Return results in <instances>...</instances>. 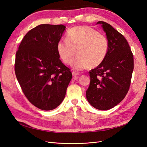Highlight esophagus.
<instances>
[{"label": "esophagus", "mask_w": 147, "mask_h": 147, "mask_svg": "<svg viewBox=\"0 0 147 147\" xmlns=\"http://www.w3.org/2000/svg\"><path fill=\"white\" fill-rule=\"evenodd\" d=\"M72 75H73V76H74V77H77L78 75H80V74H79V73L76 72H74V71H73V72H72Z\"/></svg>", "instance_id": "34e87169"}]
</instances>
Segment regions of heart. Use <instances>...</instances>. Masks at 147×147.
Wrapping results in <instances>:
<instances>
[{"mask_svg":"<svg viewBox=\"0 0 147 147\" xmlns=\"http://www.w3.org/2000/svg\"><path fill=\"white\" fill-rule=\"evenodd\" d=\"M109 50V40L105 35L96 29L82 26L69 29L65 40L57 43L56 50L60 59L65 64L72 63L75 70H83L88 67H95L105 59Z\"/></svg>","mask_w":147,"mask_h":147,"instance_id":"heart-1","label":"heart"}]
</instances>
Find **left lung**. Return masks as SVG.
I'll return each mask as SVG.
<instances>
[{"instance_id":"8db88e82","label":"left lung","mask_w":147,"mask_h":147,"mask_svg":"<svg viewBox=\"0 0 147 147\" xmlns=\"http://www.w3.org/2000/svg\"><path fill=\"white\" fill-rule=\"evenodd\" d=\"M102 24L109 40L105 59L90 73V84L86 99L93 107L109 110L118 105L129 90L134 69V57L126 39L110 24Z\"/></svg>"}]
</instances>
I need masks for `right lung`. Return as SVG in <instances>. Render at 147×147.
<instances>
[{"instance_id": "add662e5", "label": "right lung", "mask_w": 147, "mask_h": 147, "mask_svg": "<svg viewBox=\"0 0 147 147\" xmlns=\"http://www.w3.org/2000/svg\"><path fill=\"white\" fill-rule=\"evenodd\" d=\"M65 28L38 25L25 35L16 51L15 71L22 91L31 104L43 110L61 104L72 77L56 50Z\"/></svg>"}]
</instances>
